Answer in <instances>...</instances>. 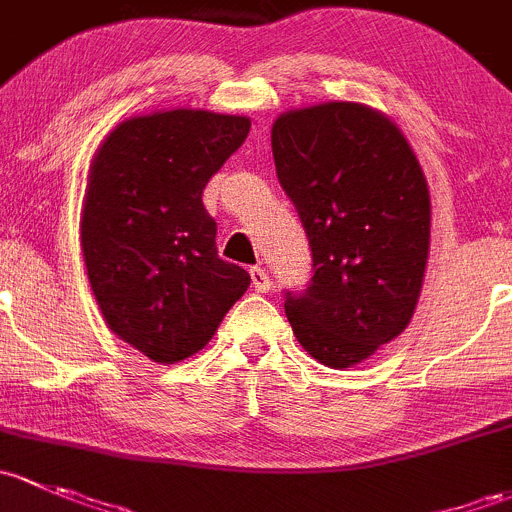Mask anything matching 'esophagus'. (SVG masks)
I'll use <instances>...</instances> for the list:
<instances>
[{"instance_id":"esophagus-1","label":"esophagus","mask_w":512,"mask_h":512,"mask_svg":"<svg viewBox=\"0 0 512 512\" xmlns=\"http://www.w3.org/2000/svg\"><path fill=\"white\" fill-rule=\"evenodd\" d=\"M251 283H254V288L258 293H268L273 288L271 276H268L266 268H261V266L251 268Z\"/></svg>"}]
</instances>
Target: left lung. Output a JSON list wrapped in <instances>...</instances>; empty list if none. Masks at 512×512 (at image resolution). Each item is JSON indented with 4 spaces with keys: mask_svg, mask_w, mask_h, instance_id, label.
Returning <instances> with one entry per match:
<instances>
[{
    "mask_svg": "<svg viewBox=\"0 0 512 512\" xmlns=\"http://www.w3.org/2000/svg\"><path fill=\"white\" fill-rule=\"evenodd\" d=\"M271 147L315 268L288 293V323L320 365L355 367L412 323L431 241L424 170L394 120L350 100L286 110Z\"/></svg>",
    "mask_w": 512,
    "mask_h": 512,
    "instance_id": "1",
    "label": "left lung"
}]
</instances>
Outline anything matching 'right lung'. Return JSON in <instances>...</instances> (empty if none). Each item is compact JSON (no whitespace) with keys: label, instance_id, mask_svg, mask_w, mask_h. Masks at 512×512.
<instances>
[{"label":"right lung","instance_id":"1","mask_svg":"<svg viewBox=\"0 0 512 512\" xmlns=\"http://www.w3.org/2000/svg\"><path fill=\"white\" fill-rule=\"evenodd\" d=\"M246 115L155 110L115 125L88 170L81 246L105 325L147 360L202 350L251 276L217 254L202 192L246 140Z\"/></svg>","mask_w":512,"mask_h":512}]
</instances>
